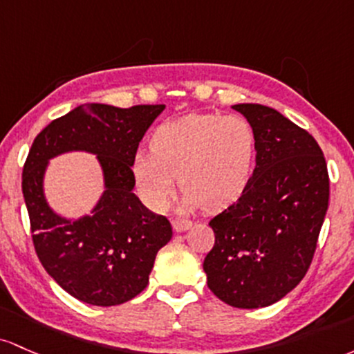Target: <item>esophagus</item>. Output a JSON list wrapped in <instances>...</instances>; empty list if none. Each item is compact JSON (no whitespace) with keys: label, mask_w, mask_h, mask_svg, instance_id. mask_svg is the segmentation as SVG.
Wrapping results in <instances>:
<instances>
[{"label":"esophagus","mask_w":354,"mask_h":354,"mask_svg":"<svg viewBox=\"0 0 354 354\" xmlns=\"http://www.w3.org/2000/svg\"><path fill=\"white\" fill-rule=\"evenodd\" d=\"M172 225H174V229L177 230V232H184V230H187V229L192 227V221L180 219V217H176V219L172 221Z\"/></svg>","instance_id":"1"}]
</instances>
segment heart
I'll list each match as a JSON object with an SVG mask.
<instances>
[{"mask_svg": "<svg viewBox=\"0 0 354 354\" xmlns=\"http://www.w3.org/2000/svg\"><path fill=\"white\" fill-rule=\"evenodd\" d=\"M133 160L138 192L152 209H164L178 184L185 207L221 210L251 182L257 133L242 115L190 113L157 127Z\"/></svg>", "mask_w": 354, "mask_h": 354, "instance_id": "b5f03b06", "label": "heart"}]
</instances>
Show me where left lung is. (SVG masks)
Returning <instances> with one entry per match:
<instances>
[{
  "label": "left lung",
  "instance_id": "obj_1",
  "mask_svg": "<svg viewBox=\"0 0 354 354\" xmlns=\"http://www.w3.org/2000/svg\"><path fill=\"white\" fill-rule=\"evenodd\" d=\"M251 120L257 156L242 196L210 219L216 242L204 259L207 286L239 309L264 308L301 283L328 210L329 176L311 133L277 110L239 103Z\"/></svg>",
  "mask_w": 354,
  "mask_h": 354
}]
</instances>
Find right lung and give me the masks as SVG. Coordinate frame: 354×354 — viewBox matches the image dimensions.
<instances>
[{
	"label": "right lung",
	"mask_w": 354,
	"mask_h": 354,
	"mask_svg": "<svg viewBox=\"0 0 354 354\" xmlns=\"http://www.w3.org/2000/svg\"><path fill=\"white\" fill-rule=\"evenodd\" d=\"M164 109L85 103L46 125L33 140L21 189L35 251L46 272L78 301L117 306L140 295L157 252L172 237L169 219L150 212L133 194L138 144ZM68 149L97 153L107 187L94 216L75 223L57 216L42 196L46 164Z\"/></svg>",
	"instance_id": "right-lung-1"
}]
</instances>
